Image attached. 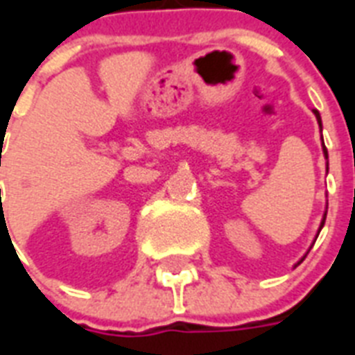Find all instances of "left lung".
<instances>
[{"label":"left lung","instance_id":"1","mask_svg":"<svg viewBox=\"0 0 355 355\" xmlns=\"http://www.w3.org/2000/svg\"><path fill=\"white\" fill-rule=\"evenodd\" d=\"M313 112H315V116H317V121H319V127L322 128V123H320V116H319V112H317V110H313ZM324 153H326V149H324ZM326 155H328V153H326ZM324 221H326V217H324V219H322V223H320V228L324 227Z\"/></svg>","mask_w":355,"mask_h":355}]
</instances>
